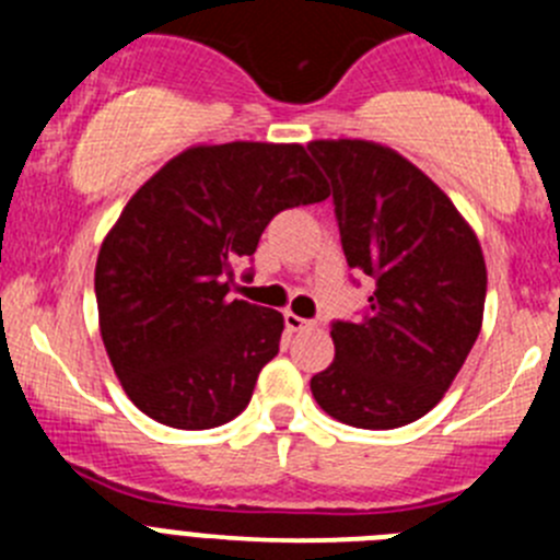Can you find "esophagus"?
Listing matches in <instances>:
<instances>
[{"label": "esophagus", "mask_w": 560, "mask_h": 560, "mask_svg": "<svg viewBox=\"0 0 560 560\" xmlns=\"http://www.w3.org/2000/svg\"><path fill=\"white\" fill-rule=\"evenodd\" d=\"M283 319H285V328H289L291 334H300V330H308V328H314V323H311V319H303V316L291 314V311H285V314H283Z\"/></svg>", "instance_id": "34e87169"}]
</instances>
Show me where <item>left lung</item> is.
Instances as JSON below:
<instances>
[{
	"label": "left lung",
	"mask_w": 560,
	"mask_h": 560,
	"mask_svg": "<svg viewBox=\"0 0 560 560\" xmlns=\"http://www.w3.org/2000/svg\"><path fill=\"white\" fill-rule=\"evenodd\" d=\"M334 187L348 266L373 277L359 323H334L336 355L311 378L316 404L355 429H398L452 387L482 328L488 271L446 192L398 151L314 140Z\"/></svg>",
	"instance_id": "obj_1"
}]
</instances>
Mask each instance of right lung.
I'll use <instances>...</instances> for the list:
<instances>
[{
  "instance_id": "1",
  "label": "right lung",
  "mask_w": 560,
  "mask_h": 560,
  "mask_svg": "<svg viewBox=\"0 0 560 560\" xmlns=\"http://www.w3.org/2000/svg\"><path fill=\"white\" fill-rule=\"evenodd\" d=\"M303 145H192L133 192L95 266L108 361L133 407L173 429L246 409L283 314L230 300L277 212L328 199Z\"/></svg>"
}]
</instances>
